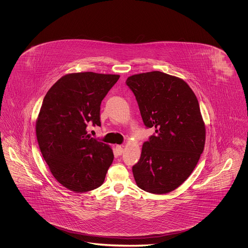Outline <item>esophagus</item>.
I'll use <instances>...</instances> for the list:
<instances>
[{"label": "esophagus", "instance_id": "esophagus-1", "mask_svg": "<svg viewBox=\"0 0 248 248\" xmlns=\"http://www.w3.org/2000/svg\"><path fill=\"white\" fill-rule=\"evenodd\" d=\"M115 151H116V154H118V155H122L123 153H124V149H123V147L120 146V145H117V146L115 147Z\"/></svg>", "mask_w": 248, "mask_h": 248}]
</instances>
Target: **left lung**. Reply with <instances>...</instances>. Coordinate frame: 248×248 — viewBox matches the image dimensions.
I'll list each match as a JSON object with an SVG mask.
<instances>
[{
	"instance_id": "left-lung-1",
	"label": "left lung",
	"mask_w": 248,
	"mask_h": 248,
	"mask_svg": "<svg viewBox=\"0 0 248 248\" xmlns=\"http://www.w3.org/2000/svg\"><path fill=\"white\" fill-rule=\"evenodd\" d=\"M125 83L145 126L155 127L132 167L136 183L147 192L168 193L189 177L203 152L205 127L197 97L183 80L161 71L132 75Z\"/></svg>"
}]
</instances>
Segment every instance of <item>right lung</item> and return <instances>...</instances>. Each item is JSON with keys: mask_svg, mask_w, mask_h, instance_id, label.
Masks as SVG:
<instances>
[{"mask_svg": "<svg viewBox=\"0 0 248 248\" xmlns=\"http://www.w3.org/2000/svg\"><path fill=\"white\" fill-rule=\"evenodd\" d=\"M120 76L94 72L60 78L46 94L36 122L42 155L65 188L85 192L102 185L113 161L108 145L87 135L100 125V105Z\"/></svg>", "mask_w": 248, "mask_h": 248, "instance_id": "obj_1", "label": "right lung"}]
</instances>
